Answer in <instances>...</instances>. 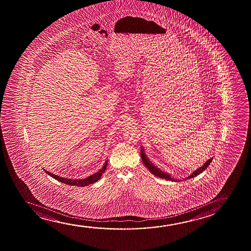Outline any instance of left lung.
<instances>
[{
	"label": "left lung",
	"mask_w": 251,
	"mask_h": 251,
	"mask_svg": "<svg viewBox=\"0 0 251 251\" xmlns=\"http://www.w3.org/2000/svg\"><path fill=\"white\" fill-rule=\"evenodd\" d=\"M141 158L143 163H145V166L148 168V170H150L154 176H156L159 177V178H163V179H165V180L176 181V180H175L173 177L170 176V174L163 172V171H162V170L158 169V168H156V167L149 160L147 155H145V151H144V148L141 149ZM212 158L208 159V160L205 162V163H204V165H202L201 168H199L198 170L194 171L192 175H190L189 176H187V178H186V180H187H187H188V179H192V178H194V177L197 176L200 174H201L204 170H205V169L208 168L210 163H212Z\"/></svg>",
	"instance_id": "8db88e82"
}]
</instances>
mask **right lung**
<instances>
[{
    "label": "right lung",
    "instance_id": "obj_1",
    "mask_svg": "<svg viewBox=\"0 0 251 251\" xmlns=\"http://www.w3.org/2000/svg\"><path fill=\"white\" fill-rule=\"evenodd\" d=\"M106 165H107V162L106 161V163L104 164V166L102 167V169L94 174L90 176H88L85 179H81V180H72V179H67V178H63V177L57 176L56 175H53L50 172L46 171V173L49 175L50 176L52 177L54 179H56L57 180H59L61 182H63L64 184H67V185H71V186H77V187H85V186H88L89 184H93L96 182L97 180H99L100 179V177L102 176L103 173L105 172V170L106 169Z\"/></svg>",
    "mask_w": 251,
    "mask_h": 251
}]
</instances>
